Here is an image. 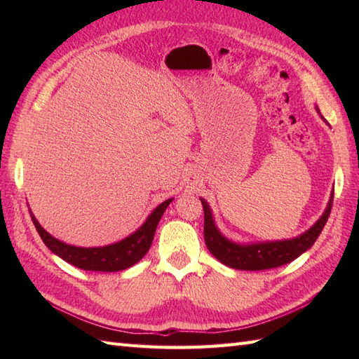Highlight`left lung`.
I'll use <instances>...</instances> for the list:
<instances>
[{"label":"left lung","instance_id":"obj_1","mask_svg":"<svg viewBox=\"0 0 359 359\" xmlns=\"http://www.w3.org/2000/svg\"><path fill=\"white\" fill-rule=\"evenodd\" d=\"M201 202L203 207V236L210 253L222 264L231 266V269L257 271L276 269V266L292 262L313 245L318 236L321 234L324 225L327 224V219L330 216L333 193L324 215L309 231L290 241L253 243V245H239V243L225 239L217 231L208 203L203 199H201Z\"/></svg>","mask_w":359,"mask_h":359}]
</instances>
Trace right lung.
I'll list each match as a JSON object with an SVG mask.
<instances>
[{
  "instance_id": "1",
  "label": "right lung",
  "mask_w": 359,
  "mask_h": 359,
  "mask_svg": "<svg viewBox=\"0 0 359 359\" xmlns=\"http://www.w3.org/2000/svg\"><path fill=\"white\" fill-rule=\"evenodd\" d=\"M172 199H168L163 203H160L158 207L151 212V216L147 219L139 230L129 238L120 241L117 243L106 247H97V248H81L74 247L63 243L55 238H52L49 233H46L41 225L38 224V220L32 216V222L36 228L38 234L43 239L52 253L60 256L63 261L69 262L75 266H79L81 270H90V271H120L129 269V266L137 264L140 259L147 255L149 250L152 239H154V233L158 220L162 219L163 212L168 205L171 203Z\"/></svg>"
}]
</instances>
